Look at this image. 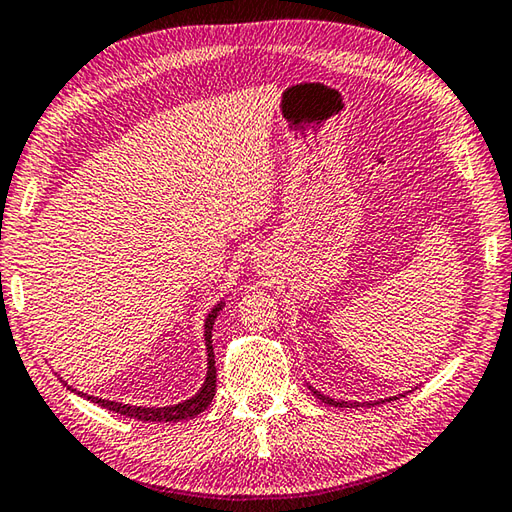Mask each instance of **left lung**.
<instances>
[{"label": "left lung", "instance_id": "8db88e82", "mask_svg": "<svg viewBox=\"0 0 512 512\" xmlns=\"http://www.w3.org/2000/svg\"><path fill=\"white\" fill-rule=\"evenodd\" d=\"M309 389L311 392L320 398L322 403H327V405H331V407H369V405H378V403H389V401H396L398 396H389V398H380V401H365V403H358V401H336V398H329V396H324V394H320V392H315V389L309 385Z\"/></svg>", "mask_w": 512, "mask_h": 512}]
</instances>
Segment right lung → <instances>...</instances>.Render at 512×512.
<instances>
[{"mask_svg":"<svg viewBox=\"0 0 512 512\" xmlns=\"http://www.w3.org/2000/svg\"><path fill=\"white\" fill-rule=\"evenodd\" d=\"M224 300L219 304H215L210 309V313L206 315V324H203V338H206V353H208V374L206 380H203L201 389L194 396H190L188 401L183 403H176V405H167V407H143V405H129V403H118V401H105V398L100 396H89V394H82L76 392V389L69 387L71 392L80 394L82 398H87L91 403H98L100 407H105L109 412H116L120 416H129V418H138V421H156V423H176V421H185V418H192L201 414L206 407L212 403V398H215V389H217V369H215V351H212V327H215V320L219 311L224 309Z\"/></svg>","mask_w":512,"mask_h":512,"instance_id":"right-lung-1","label":"right lung"}]
</instances>
